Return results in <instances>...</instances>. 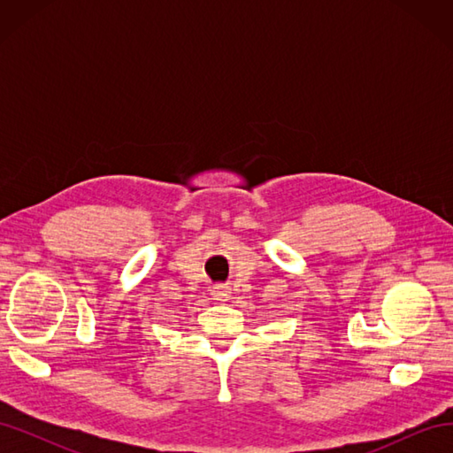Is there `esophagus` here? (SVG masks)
Here are the masks:
<instances>
[{
  "label": "esophagus",
  "mask_w": 453,
  "mask_h": 453,
  "mask_svg": "<svg viewBox=\"0 0 453 453\" xmlns=\"http://www.w3.org/2000/svg\"><path fill=\"white\" fill-rule=\"evenodd\" d=\"M211 295L215 300H228L230 298V289L225 285H215L211 289Z\"/></svg>",
  "instance_id": "obj_1"
}]
</instances>
